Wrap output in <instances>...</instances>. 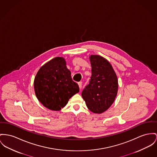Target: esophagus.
Returning <instances> with one entry per match:
<instances>
[{
  "instance_id": "obj_1",
  "label": "esophagus",
  "mask_w": 157,
  "mask_h": 157,
  "mask_svg": "<svg viewBox=\"0 0 157 157\" xmlns=\"http://www.w3.org/2000/svg\"><path fill=\"white\" fill-rule=\"evenodd\" d=\"M78 86H79L80 89H81L82 87V82H80L78 83Z\"/></svg>"
}]
</instances>
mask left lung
Listing matches in <instances>:
<instances>
[{
	"mask_svg": "<svg viewBox=\"0 0 157 157\" xmlns=\"http://www.w3.org/2000/svg\"><path fill=\"white\" fill-rule=\"evenodd\" d=\"M89 59L92 76L82 96L90 111L102 114L115 101L118 88V79L111 64L104 57L91 55Z\"/></svg>",
	"mask_w": 157,
	"mask_h": 157,
	"instance_id": "1",
	"label": "left lung"
}]
</instances>
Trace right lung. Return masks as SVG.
<instances>
[{"label":"right lung","instance_id":"right-lung-1","mask_svg":"<svg viewBox=\"0 0 157 157\" xmlns=\"http://www.w3.org/2000/svg\"><path fill=\"white\" fill-rule=\"evenodd\" d=\"M35 94L44 106L60 111L69 99L79 92L63 57H56L42 65L34 80Z\"/></svg>","mask_w":157,"mask_h":157}]
</instances>
